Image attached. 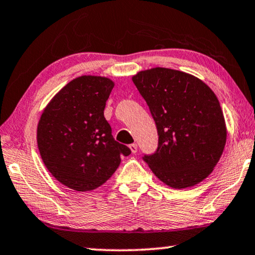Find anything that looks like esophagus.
Wrapping results in <instances>:
<instances>
[{"label":"esophagus","mask_w":255,"mask_h":255,"mask_svg":"<svg viewBox=\"0 0 255 255\" xmlns=\"http://www.w3.org/2000/svg\"><path fill=\"white\" fill-rule=\"evenodd\" d=\"M129 149H130L132 153H136V152H137V144H135V143L130 144V145H129Z\"/></svg>","instance_id":"1"}]
</instances>
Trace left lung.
I'll return each mask as SVG.
<instances>
[{
    "mask_svg": "<svg viewBox=\"0 0 255 255\" xmlns=\"http://www.w3.org/2000/svg\"><path fill=\"white\" fill-rule=\"evenodd\" d=\"M131 79L159 136L157 151L144 155V161L170 188L198 184L225 150L227 127L218 97L200 79L172 68H150Z\"/></svg>",
    "mask_w": 255,
    "mask_h": 255,
    "instance_id": "obj_1",
    "label": "left lung"
}]
</instances>
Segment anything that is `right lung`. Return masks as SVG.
Wrapping results in <instances>:
<instances>
[{"label":"right lung","instance_id":"right-lung-1","mask_svg":"<svg viewBox=\"0 0 255 255\" xmlns=\"http://www.w3.org/2000/svg\"><path fill=\"white\" fill-rule=\"evenodd\" d=\"M115 87L111 79L82 75L63 87L37 124L41 158L57 181L75 191H91L113 175L130 149L118 143L104 117Z\"/></svg>","mask_w":255,"mask_h":255}]
</instances>
